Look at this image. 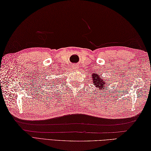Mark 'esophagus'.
Returning <instances> with one entry per match:
<instances>
[{"label": "esophagus", "instance_id": "1", "mask_svg": "<svg viewBox=\"0 0 151 151\" xmlns=\"http://www.w3.org/2000/svg\"><path fill=\"white\" fill-rule=\"evenodd\" d=\"M73 69H78V68H79V65H73Z\"/></svg>", "mask_w": 151, "mask_h": 151}]
</instances>
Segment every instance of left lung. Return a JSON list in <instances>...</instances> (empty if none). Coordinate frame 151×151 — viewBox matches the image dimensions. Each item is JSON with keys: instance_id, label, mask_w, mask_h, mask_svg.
<instances>
[{"instance_id": "1", "label": "left lung", "mask_w": 151, "mask_h": 151, "mask_svg": "<svg viewBox=\"0 0 151 151\" xmlns=\"http://www.w3.org/2000/svg\"><path fill=\"white\" fill-rule=\"evenodd\" d=\"M92 78H93V82L94 84L97 88H99V90L100 91H101V90H103L104 87H106V88L108 87V86H107L108 83H106V81H104V79L102 78V76H99L98 74H95V76H92ZM104 79H105V78H104ZM105 85H106V86H105Z\"/></svg>"}]
</instances>
